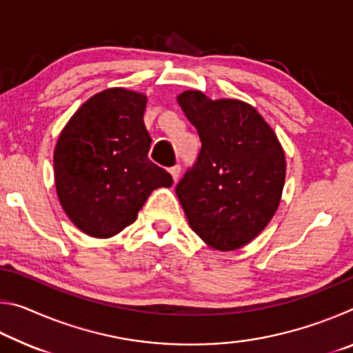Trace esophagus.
I'll return each mask as SVG.
<instances>
[{
    "instance_id": "1",
    "label": "esophagus",
    "mask_w": 353,
    "mask_h": 353,
    "mask_svg": "<svg viewBox=\"0 0 353 353\" xmlns=\"http://www.w3.org/2000/svg\"><path fill=\"white\" fill-rule=\"evenodd\" d=\"M170 174L172 176V179H174V181H177L179 176H181V165L171 166V168H170Z\"/></svg>"
}]
</instances>
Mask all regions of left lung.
Listing matches in <instances>:
<instances>
[{"label":"left lung","mask_w":353,"mask_h":353,"mask_svg":"<svg viewBox=\"0 0 353 353\" xmlns=\"http://www.w3.org/2000/svg\"><path fill=\"white\" fill-rule=\"evenodd\" d=\"M177 103L198 130L201 152L176 187L188 224L218 250H235L265 229L282 198L286 162L270 124L238 99L187 90Z\"/></svg>","instance_id":"1"}]
</instances>
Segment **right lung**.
<instances>
[{
	"mask_svg": "<svg viewBox=\"0 0 353 353\" xmlns=\"http://www.w3.org/2000/svg\"><path fill=\"white\" fill-rule=\"evenodd\" d=\"M146 101L143 93L107 88L87 99L62 129L54 149L56 190L63 212L83 234H119L155 188L172 185L170 172L148 159Z\"/></svg>",
	"mask_w": 353,
	"mask_h": 353,
	"instance_id": "right-lung-1",
	"label": "right lung"
}]
</instances>
